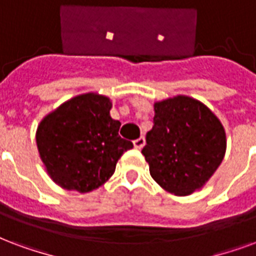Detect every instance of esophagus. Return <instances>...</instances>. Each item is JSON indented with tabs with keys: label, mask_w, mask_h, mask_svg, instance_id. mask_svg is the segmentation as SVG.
Listing matches in <instances>:
<instances>
[{
	"label": "esophagus",
	"mask_w": 256,
	"mask_h": 256,
	"mask_svg": "<svg viewBox=\"0 0 256 256\" xmlns=\"http://www.w3.org/2000/svg\"><path fill=\"white\" fill-rule=\"evenodd\" d=\"M144 144H146V139H144L143 136H142V138H139V139L134 140V146H135V148H138V150L143 148Z\"/></svg>",
	"instance_id": "obj_1"
}]
</instances>
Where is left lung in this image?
I'll list each match as a JSON object with an SVG mask.
<instances>
[{
  "mask_svg": "<svg viewBox=\"0 0 256 256\" xmlns=\"http://www.w3.org/2000/svg\"><path fill=\"white\" fill-rule=\"evenodd\" d=\"M152 130L142 154L158 185L176 196L202 188L226 155L224 126L206 105L188 96L154 104Z\"/></svg>",
  "mask_w": 256,
  "mask_h": 256,
  "instance_id": "left-lung-1",
  "label": "left lung"
}]
</instances>
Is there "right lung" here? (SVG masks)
Returning a JSON list of instances; mask_svg holds the SVG:
<instances>
[{
  "label": "right lung",
  "mask_w": 256,
  "mask_h": 256,
  "mask_svg": "<svg viewBox=\"0 0 256 256\" xmlns=\"http://www.w3.org/2000/svg\"><path fill=\"white\" fill-rule=\"evenodd\" d=\"M110 100L80 94L40 121L36 144L51 180L66 190L89 193L104 185L121 155L134 147L118 136L121 122L110 117Z\"/></svg>",
  "instance_id": "obj_1"
}]
</instances>
